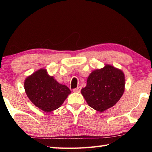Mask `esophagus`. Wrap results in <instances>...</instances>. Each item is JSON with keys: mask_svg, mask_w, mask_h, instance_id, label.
Here are the masks:
<instances>
[{"mask_svg": "<svg viewBox=\"0 0 152 152\" xmlns=\"http://www.w3.org/2000/svg\"><path fill=\"white\" fill-rule=\"evenodd\" d=\"M80 91H81V87H78V88L73 89V91L76 93H80Z\"/></svg>", "mask_w": 152, "mask_h": 152, "instance_id": "obj_1", "label": "esophagus"}]
</instances>
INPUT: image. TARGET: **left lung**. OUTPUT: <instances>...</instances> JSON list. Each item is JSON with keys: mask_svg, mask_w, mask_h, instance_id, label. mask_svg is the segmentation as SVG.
<instances>
[{"mask_svg": "<svg viewBox=\"0 0 152 152\" xmlns=\"http://www.w3.org/2000/svg\"><path fill=\"white\" fill-rule=\"evenodd\" d=\"M125 85L124 72L106 64L89 74L81 93L90 107L102 112L119 101L124 93Z\"/></svg>", "mask_w": 152, "mask_h": 152, "instance_id": "left-lung-1", "label": "left lung"}]
</instances>
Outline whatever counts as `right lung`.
Instances as JSON below:
<instances>
[{
    "label": "right lung",
    "instance_id": "right-lung-1",
    "mask_svg": "<svg viewBox=\"0 0 152 152\" xmlns=\"http://www.w3.org/2000/svg\"><path fill=\"white\" fill-rule=\"evenodd\" d=\"M25 93L33 104L45 112L59 108L71 93L67 86L61 84L46 69H40L25 80Z\"/></svg>",
    "mask_w": 152,
    "mask_h": 152
}]
</instances>
